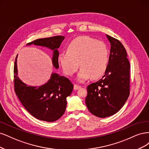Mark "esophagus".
<instances>
[{
  "mask_svg": "<svg viewBox=\"0 0 149 149\" xmlns=\"http://www.w3.org/2000/svg\"><path fill=\"white\" fill-rule=\"evenodd\" d=\"M80 87H81L80 85H77V84H75V85H74V90H78V89H79Z\"/></svg>",
  "mask_w": 149,
  "mask_h": 149,
  "instance_id": "34e87169",
  "label": "esophagus"
}]
</instances>
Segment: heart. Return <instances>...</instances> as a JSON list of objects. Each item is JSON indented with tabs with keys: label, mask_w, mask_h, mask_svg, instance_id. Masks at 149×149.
Returning a JSON list of instances; mask_svg holds the SVG:
<instances>
[{
	"label": "heart",
	"mask_w": 149,
	"mask_h": 149,
	"mask_svg": "<svg viewBox=\"0 0 149 149\" xmlns=\"http://www.w3.org/2000/svg\"><path fill=\"white\" fill-rule=\"evenodd\" d=\"M108 61L109 50L105 43L87 36L75 38L67 47V52L58 56L59 63L67 75H73L80 65L81 69L77 76L80 81L91 77L93 79L102 77L107 71Z\"/></svg>",
	"instance_id": "1"
}]
</instances>
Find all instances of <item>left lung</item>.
I'll return each instance as SVG.
<instances>
[{"instance_id":"left-lung-1","label":"left lung","mask_w":149,"mask_h":149,"mask_svg":"<svg viewBox=\"0 0 149 149\" xmlns=\"http://www.w3.org/2000/svg\"><path fill=\"white\" fill-rule=\"evenodd\" d=\"M110 44L108 68L102 79L87 87L86 105L91 113L106 118L116 113L130 93V63L127 52L118 40L107 35Z\"/></svg>"}]
</instances>
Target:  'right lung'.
<instances>
[{
  "label": "right lung",
  "mask_w": 149,
  "mask_h": 149,
  "mask_svg": "<svg viewBox=\"0 0 149 149\" xmlns=\"http://www.w3.org/2000/svg\"><path fill=\"white\" fill-rule=\"evenodd\" d=\"M64 39L63 36L41 38L28 43L49 47L53 50L52 63L59 68V51L57 49ZM14 90L23 106L33 116L41 121L53 122L64 114L66 98L71 94L74 85L68 78L53 73L51 79L40 87H31L23 83L17 77V57L14 64Z\"/></svg>",
  "instance_id": "add662e5"
}]
</instances>
